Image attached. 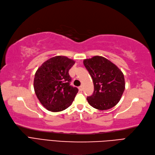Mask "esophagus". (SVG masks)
Wrapping results in <instances>:
<instances>
[{
	"instance_id": "esophagus-1",
	"label": "esophagus",
	"mask_w": 155,
	"mask_h": 155,
	"mask_svg": "<svg viewBox=\"0 0 155 155\" xmlns=\"http://www.w3.org/2000/svg\"><path fill=\"white\" fill-rule=\"evenodd\" d=\"M83 86H80V87H79V91L82 92V91H83Z\"/></svg>"
}]
</instances>
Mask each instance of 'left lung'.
Masks as SVG:
<instances>
[{"label": "left lung", "instance_id": "8db88e82", "mask_svg": "<svg viewBox=\"0 0 155 155\" xmlns=\"http://www.w3.org/2000/svg\"><path fill=\"white\" fill-rule=\"evenodd\" d=\"M83 63L92 78L94 86V93L87 98L88 103L99 110L113 108L119 102L124 91L123 73L103 56H95L84 60Z\"/></svg>", "mask_w": 155, "mask_h": 155}]
</instances>
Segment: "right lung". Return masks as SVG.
<instances>
[{
	"label": "right lung",
	"instance_id": "obj_1",
	"mask_svg": "<svg viewBox=\"0 0 155 155\" xmlns=\"http://www.w3.org/2000/svg\"><path fill=\"white\" fill-rule=\"evenodd\" d=\"M75 61L66 56H57L45 61L36 71L34 79L35 94L49 111H61L70 106L78 92L70 85L68 71Z\"/></svg>",
	"mask_w": 155,
	"mask_h": 155
}]
</instances>
